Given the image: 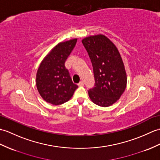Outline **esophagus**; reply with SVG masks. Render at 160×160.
Segmentation results:
<instances>
[{"instance_id":"1","label":"esophagus","mask_w":160,"mask_h":160,"mask_svg":"<svg viewBox=\"0 0 160 160\" xmlns=\"http://www.w3.org/2000/svg\"><path fill=\"white\" fill-rule=\"evenodd\" d=\"M78 85L79 87H83L84 86V82L83 81H80Z\"/></svg>"}]
</instances>
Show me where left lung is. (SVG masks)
Masks as SVG:
<instances>
[{
  "label": "left lung",
  "mask_w": 160,
  "mask_h": 160,
  "mask_svg": "<svg viewBox=\"0 0 160 160\" xmlns=\"http://www.w3.org/2000/svg\"><path fill=\"white\" fill-rule=\"evenodd\" d=\"M91 58L95 87L88 91L96 105L108 107L120 99L127 86V74L117 48L104 35L89 36L82 40Z\"/></svg>",
  "instance_id": "8db88e82"
}]
</instances>
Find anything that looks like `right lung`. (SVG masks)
Listing matches in <instances>:
<instances>
[{"label": "right lung", "instance_id": "1", "mask_svg": "<svg viewBox=\"0 0 160 160\" xmlns=\"http://www.w3.org/2000/svg\"><path fill=\"white\" fill-rule=\"evenodd\" d=\"M77 42L72 39L54 46L43 59L36 75V85L41 97L48 103L60 105L72 98L78 87L73 84L65 62Z\"/></svg>", "mask_w": 160, "mask_h": 160}]
</instances>
